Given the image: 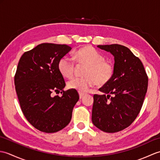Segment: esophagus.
<instances>
[{"mask_svg": "<svg viewBox=\"0 0 160 160\" xmlns=\"http://www.w3.org/2000/svg\"><path fill=\"white\" fill-rule=\"evenodd\" d=\"M84 95H85V93H80V92H79V96H80V99H82V98L84 97Z\"/></svg>", "mask_w": 160, "mask_h": 160, "instance_id": "esophagus-1", "label": "esophagus"}]
</instances>
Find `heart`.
Returning a JSON list of instances; mask_svg holds the SVG:
<instances>
[{
	"label": "heart",
	"mask_w": 160,
	"mask_h": 160,
	"mask_svg": "<svg viewBox=\"0 0 160 160\" xmlns=\"http://www.w3.org/2000/svg\"><path fill=\"white\" fill-rule=\"evenodd\" d=\"M73 58L80 65H87L84 75L85 77L75 78L68 82V87L80 93H85L91 88L99 84L104 85L113 78L114 65L111 61L105 60L104 56L91 46H86L74 53ZM62 76L71 78L75 73L76 64L69 56L60 59L58 64Z\"/></svg>",
	"instance_id": "1"
}]
</instances>
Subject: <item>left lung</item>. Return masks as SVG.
Here are the masks:
<instances>
[{
	"label": "left lung",
	"instance_id": "left-lung-1",
	"mask_svg": "<svg viewBox=\"0 0 160 160\" xmlns=\"http://www.w3.org/2000/svg\"><path fill=\"white\" fill-rule=\"evenodd\" d=\"M97 47L114 56V73L99 89L104 94H94L91 119L101 131L118 132L129 127L140 112L148 76L141 60L127 47L118 44Z\"/></svg>",
	"mask_w": 160,
	"mask_h": 160
}]
</instances>
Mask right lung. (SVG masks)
Wrapping results in <instances>:
<instances>
[{
    "instance_id": "right-lung-1",
    "label": "right lung",
    "mask_w": 160,
    "mask_h": 160,
    "mask_svg": "<svg viewBox=\"0 0 160 160\" xmlns=\"http://www.w3.org/2000/svg\"><path fill=\"white\" fill-rule=\"evenodd\" d=\"M67 45L42 43L22 54L14 76L15 89L25 118L38 130L52 133L69 124L79 100L76 90L64 91L66 83L58 64L69 52ZM60 92L62 97L52 93Z\"/></svg>"
}]
</instances>
